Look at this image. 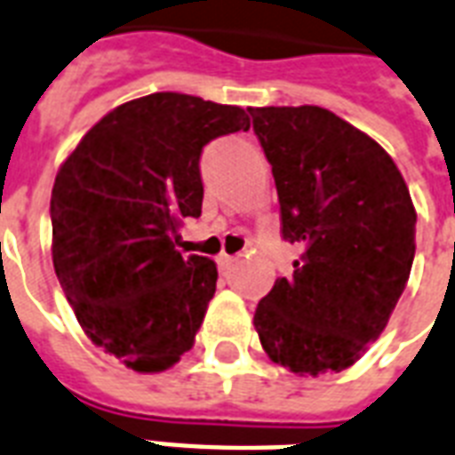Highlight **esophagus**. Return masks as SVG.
I'll return each mask as SVG.
<instances>
[{"instance_id":"esophagus-1","label":"esophagus","mask_w":455,"mask_h":455,"mask_svg":"<svg viewBox=\"0 0 455 455\" xmlns=\"http://www.w3.org/2000/svg\"><path fill=\"white\" fill-rule=\"evenodd\" d=\"M232 256H228V253H223V256H218V267H220V270H228V267L232 266Z\"/></svg>"}]
</instances>
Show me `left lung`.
<instances>
[{
  "label": "left lung",
  "mask_w": 455,
  "mask_h": 455,
  "mask_svg": "<svg viewBox=\"0 0 455 455\" xmlns=\"http://www.w3.org/2000/svg\"><path fill=\"white\" fill-rule=\"evenodd\" d=\"M273 165L283 237L301 246L253 325L297 375L341 372L382 334L415 256V209L392 156L320 107L249 108Z\"/></svg>",
  "instance_id": "8db88e82"
}]
</instances>
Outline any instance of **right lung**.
Wrapping results in <instances>:
<instances>
[{"mask_svg":"<svg viewBox=\"0 0 455 455\" xmlns=\"http://www.w3.org/2000/svg\"><path fill=\"white\" fill-rule=\"evenodd\" d=\"M249 125L244 108L156 92L104 116L56 172V277L84 334L135 372L195 344L218 270L178 251V228L202 216L204 147Z\"/></svg>","mask_w":455,"mask_h":455,"instance_id":"obj_1","label":"right lung"}]
</instances>
